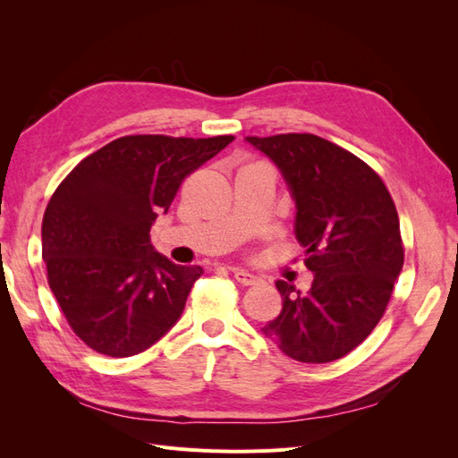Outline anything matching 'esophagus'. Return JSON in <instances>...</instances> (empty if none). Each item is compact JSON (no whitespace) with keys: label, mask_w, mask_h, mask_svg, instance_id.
Returning <instances> with one entry per match:
<instances>
[{"label":"esophagus","mask_w":458,"mask_h":458,"mask_svg":"<svg viewBox=\"0 0 458 458\" xmlns=\"http://www.w3.org/2000/svg\"><path fill=\"white\" fill-rule=\"evenodd\" d=\"M233 275H234V279H237V283H241V284H244V286L256 284V281H258L256 275L248 273V271H244V269H233Z\"/></svg>","instance_id":"34e87169"}]
</instances>
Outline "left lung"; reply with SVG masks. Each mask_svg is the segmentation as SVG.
<instances>
[{"instance_id": "left-lung-1", "label": "left lung", "mask_w": 458, "mask_h": 458, "mask_svg": "<svg viewBox=\"0 0 458 458\" xmlns=\"http://www.w3.org/2000/svg\"><path fill=\"white\" fill-rule=\"evenodd\" d=\"M281 170L296 239L315 275L306 294L276 281L283 310L261 328L300 363L348 355L382 318L405 250L390 191L369 164L313 133L246 137Z\"/></svg>"}]
</instances>
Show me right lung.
<instances>
[{
    "instance_id": "right-lung-1",
    "label": "right lung",
    "mask_w": 458,
    "mask_h": 458,
    "mask_svg": "<svg viewBox=\"0 0 458 458\" xmlns=\"http://www.w3.org/2000/svg\"><path fill=\"white\" fill-rule=\"evenodd\" d=\"M233 140L120 137L53 192L41 221L47 283L74 335L97 353H141L182 317L202 267L175 266L148 233L183 179Z\"/></svg>"
}]
</instances>
